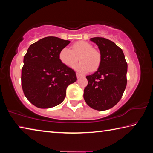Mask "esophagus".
<instances>
[{
  "label": "esophagus",
  "mask_w": 153,
  "mask_h": 153,
  "mask_svg": "<svg viewBox=\"0 0 153 153\" xmlns=\"http://www.w3.org/2000/svg\"><path fill=\"white\" fill-rule=\"evenodd\" d=\"M76 76H77V78H79V77H82V74H79V73H76Z\"/></svg>",
  "instance_id": "obj_1"
}]
</instances>
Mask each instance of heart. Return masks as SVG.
<instances>
[{"label":"heart","instance_id":"1","mask_svg":"<svg viewBox=\"0 0 153 153\" xmlns=\"http://www.w3.org/2000/svg\"><path fill=\"white\" fill-rule=\"evenodd\" d=\"M79 63L74 67L75 69L81 73H86L90 70L95 71L99 67L101 62V55L97 49L85 41L74 43L71 49L65 47L59 52V60L65 65L73 67L78 60Z\"/></svg>","mask_w":153,"mask_h":153}]
</instances>
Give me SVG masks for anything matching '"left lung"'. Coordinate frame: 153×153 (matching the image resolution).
I'll list each match as a JSON object with an SVG mask.
<instances>
[{"label": "left lung", "instance_id": "left-lung-1", "mask_svg": "<svg viewBox=\"0 0 153 153\" xmlns=\"http://www.w3.org/2000/svg\"><path fill=\"white\" fill-rule=\"evenodd\" d=\"M90 40L99 48L101 62L97 71L86 76L88 84L84 90V98L95 110H107L122 97L127 85L128 64L123 51L112 41L100 37Z\"/></svg>", "mask_w": 153, "mask_h": 153}]
</instances>
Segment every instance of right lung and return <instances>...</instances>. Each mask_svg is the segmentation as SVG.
<instances>
[{
  "instance_id": "obj_1",
  "label": "right lung",
  "mask_w": 153,
  "mask_h": 153,
  "mask_svg": "<svg viewBox=\"0 0 153 153\" xmlns=\"http://www.w3.org/2000/svg\"><path fill=\"white\" fill-rule=\"evenodd\" d=\"M70 41L48 36L32 44L24 57L22 86L36 107L48 108L63 101L66 89L76 82V72L59 60V52Z\"/></svg>"
}]
</instances>
